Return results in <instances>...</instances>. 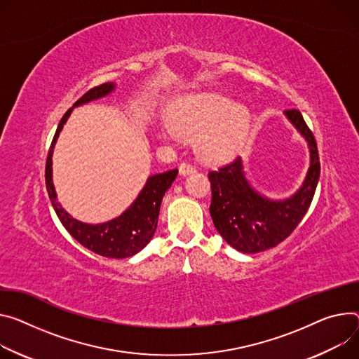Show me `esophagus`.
Listing matches in <instances>:
<instances>
[{
	"label": "esophagus",
	"mask_w": 359,
	"mask_h": 359,
	"mask_svg": "<svg viewBox=\"0 0 359 359\" xmlns=\"http://www.w3.org/2000/svg\"><path fill=\"white\" fill-rule=\"evenodd\" d=\"M179 172L182 176H187L190 173H194L196 172V168L191 166V165H187V163H182L180 168H179Z\"/></svg>",
	"instance_id": "esophagus-1"
}]
</instances>
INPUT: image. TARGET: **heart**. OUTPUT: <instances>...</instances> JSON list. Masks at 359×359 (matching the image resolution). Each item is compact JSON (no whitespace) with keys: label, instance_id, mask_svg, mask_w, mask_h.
<instances>
[{"label":"heart","instance_id":"heart-1","mask_svg":"<svg viewBox=\"0 0 359 359\" xmlns=\"http://www.w3.org/2000/svg\"><path fill=\"white\" fill-rule=\"evenodd\" d=\"M252 114L246 104L219 91L187 94L176 103L172 123L160 126L165 140H177L180 135L196 136V151L209 160L232 157L249 135Z\"/></svg>","mask_w":359,"mask_h":359}]
</instances>
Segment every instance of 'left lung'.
I'll use <instances>...</instances> for the list:
<instances>
[{"label":"left lung","mask_w":359,"mask_h":359,"mask_svg":"<svg viewBox=\"0 0 359 359\" xmlns=\"http://www.w3.org/2000/svg\"><path fill=\"white\" fill-rule=\"evenodd\" d=\"M285 117L308 143L309 168L301 187L286 199H271L248 180L238 157L209 173L210 216L219 235L233 249L259 253L285 241L308 212L318 186L320 165L315 137L301 111L286 110Z\"/></svg>","instance_id":"obj_1"}]
</instances>
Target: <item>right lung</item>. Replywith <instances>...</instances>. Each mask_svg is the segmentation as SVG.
I'll return each mask as SVG.
<instances>
[{"mask_svg": "<svg viewBox=\"0 0 359 359\" xmlns=\"http://www.w3.org/2000/svg\"><path fill=\"white\" fill-rule=\"evenodd\" d=\"M116 90V83H104L88 90L74 106L62 116L57 132L51 142L47 165H46V184L51 205L67 232L88 250L111 259H124L139 253L151 241L158 220L160 205L168 189L175 182L179 170H168L149 176L143 189L121 215L103 223H86L73 217L57 201V191L53 183V153L60 132L67 123L74 107L87 104L90 102L103 99Z\"/></svg>", "mask_w": 359, "mask_h": 359, "instance_id": "1", "label": "right lung"}]
</instances>
